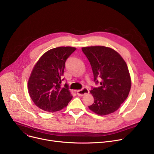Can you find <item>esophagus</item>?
<instances>
[{
  "instance_id": "esophagus-1",
  "label": "esophagus",
  "mask_w": 154,
  "mask_h": 154,
  "mask_svg": "<svg viewBox=\"0 0 154 154\" xmlns=\"http://www.w3.org/2000/svg\"><path fill=\"white\" fill-rule=\"evenodd\" d=\"M88 92H89V91H88V90L86 88H84L82 90L77 91V94L79 96H84V95L88 94Z\"/></svg>"
}]
</instances>
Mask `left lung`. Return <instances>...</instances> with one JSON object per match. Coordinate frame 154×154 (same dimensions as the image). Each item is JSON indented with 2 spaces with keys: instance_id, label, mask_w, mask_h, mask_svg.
<instances>
[{
  "instance_id": "8db88e82",
  "label": "left lung",
  "mask_w": 154,
  "mask_h": 154,
  "mask_svg": "<svg viewBox=\"0 0 154 154\" xmlns=\"http://www.w3.org/2000/svg\"><path fill=\"white\" fill-rule=\"evenodd\" d=\"M89 61L94 81L100 87L90 91L94 102L89 109L99 116H106L117 110L127 98L131 88V78L127 63L116 51L105 46L82 48Z\"/></svg>"
}]
</instances>
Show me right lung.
I'll use <instances>...</instances> for the list:
<instances>
[{"label": "right lung", "mask_w": 154, "mask_h": 154, "mask_svg": "<svg viewBox=\"0 0 154 154\" xmlns=\"http://www.w3.org/2000/svg\"><path fill=\"white\" fill-rule=\"evenodd\" d=\"M75 50L69 46L52 48L34 65L28 80V92L39 109L49 112L59 111L72 99L68 85L66 84L62 87L60 84L66 61Z\"/></svg>", "instance_id": "obj_1"}]
</instances>
